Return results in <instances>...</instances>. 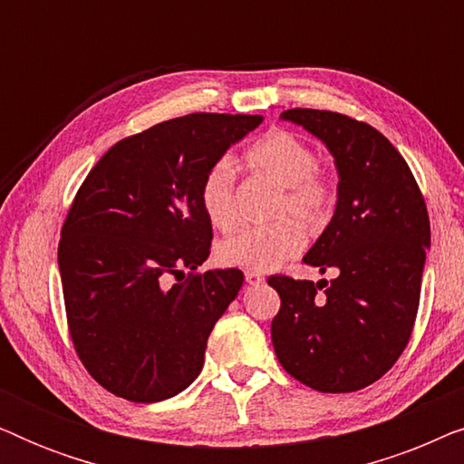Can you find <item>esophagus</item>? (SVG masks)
I'll list each match as a JSON object with an SVG mask.
<instances>
[{
	"instance_id": "obj_1",
	"label": "esophagus",
	"mask_w": 464,
	"mask_h": 464,
	"mask_svg": "<svg viewBox=\"0 0 464 464\" xmlns=\"http://www.w3.org/2000/svg\"><path fill=\"white\" fill-rule=\"evenodd\" d=\"M245 281L249 283V285H262V283H264V276L259 275V272L246 270V272H245Z\"/></svg>"
}]
</instances>
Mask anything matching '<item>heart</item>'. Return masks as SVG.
<instances>
[{"label":"heart","mask_w":464,"mask_h":464,"mask_svg":"<svg viewBox=\"0 0 464 464\" xmlns=\"http://www.w3.org/2000/svg\"><path fill=\"white\" fill-rule=\"evenodd\" d=\"M245 162L283 188L276 215L294 213L310 227L327 219L335 200V188L316 169L310 145L289 130H270L245 154ZM198 200L208 224L230 230L237 221V188L227 162H215L200 181ZM306 237L295 219H278L268 226H251L219 245L218 257L224 266L251 272H270L285 259L304 249Z\"/></svg>","instance_id":"heart-1"}]
</instances>
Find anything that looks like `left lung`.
<instances>
[{"instance_id": "8db88e82", "label": "left lung", "mask_w": 464, "mask_h": 464, "mask_svg": "<svg viewBox=\"0 0 464 464\" xmlns=\"http://www.w3.org/2000/svg\"><path fill=\"white\" fill-rule=\"evenodd\" d=\"M281 118L334 156L338 202L304 264L338 276L268 278L281 295L272 344L302 384L353 392L382 378L408 346L430 246L427 205L408 162L373 126L323 110H287Z\"/></svg>"}]
</instances>
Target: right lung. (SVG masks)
I'll return each mask as SVG.
<instances>
[{"instance_id": "1", "label": "right lung", "mask_w": 464, "mask_h": 464, "mask_svg": "<svg viewBox=\"0 0 464 464\" xmlns=\"http://www.w3.org/2000/svg\"><path fill=\"white\" fill-rule=\"evenodd\" d=\"M262 120H167L107 150L75 194L59 243L69 334L113 395L154 403L198 378L208 335L245 281L238 268L194 272L213 238L200 181Z\"/></svg>"}]
</instances>
